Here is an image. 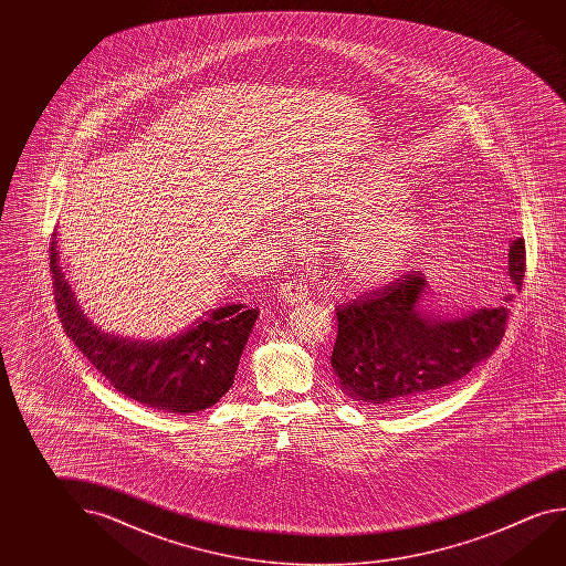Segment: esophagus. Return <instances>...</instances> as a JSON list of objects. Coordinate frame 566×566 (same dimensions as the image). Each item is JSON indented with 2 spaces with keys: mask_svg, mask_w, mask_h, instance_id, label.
Wrapping results in <instances>:
<instances>
[{
  "mask_svg": "<svg viewBox=\"0 0 566 566\" xmlns=\"http://www.w3.org/2000/svg\"><path fill=\"white\" fill-rule=\"evenodd\" d=\"M280 297L286 302V304H300L307 297V286L297 282V280H286L282 287H280Z\"/></svg>",
  "mask_w": 566,
  "mask_h": 566,
  "instance_id": "34e87169",
  "label": "esophagus"
}]
</instances>
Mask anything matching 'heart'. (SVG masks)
<instances>
[{"label": "heart", "instance_id": "b5f03b06", "mask_svg": "<svg viewBox=\"0 0 566 566\" xmlns=\"http://www.w3.org/2000/svg\"><path fill=\"white\" fill-rule=\"evenodd\" d=\"M405 199V184L379 169L337 181L327 191L325 209L352 219L337 237V256L353 284H385L400 276L415 259L427 223L410 209H389Z\"/></svg>", "mask_w": 566, "mask_h": 566}]
</instances>
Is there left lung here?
Returning <instances> with one entry per match:
<instances>
[{
    "label": "left lung",
    "mask_w": 566,
    "mask_h": 566,
    "mask_svg": "<svg viewBox=\"0 0 566 566\" xmlns=\"http://www.w3.org/2000/svg\"><path fill=\"white\" fill-rule=\"evenodd\" d=\"M510 276L521 290L525 242H511ZM428 290L420 270L335 307L337 339L332 367L339 389L369 407L424 400L485 361L505 335L507 304L460 317L422 312Z\"/></svg>",
    "instance_id": "8db88e82"
}]
</instances>
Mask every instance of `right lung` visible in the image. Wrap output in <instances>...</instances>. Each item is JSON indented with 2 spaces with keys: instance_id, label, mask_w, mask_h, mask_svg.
I'll return each instance as SVG.
<instances>
[{
  "instance_id": "add662e5",
  "label": "right lung",
  "mask_w": 566,
  "mask_h": 566,
  "mask_svg": "<svg viewBox=\"0 0 566 566\" xmlns=\"http://www.w3.org/2000/svg\"><path fill=\"white\" fill-rule=\"evenodd\" d=\"M49 251L61 325L114 389L148 407L179 415L213 407L231 389L259 310L231 304L209 312L169 339H122L103 334L84 317L56 262L55 241Z\"/></svg>"
}]
</instances>
